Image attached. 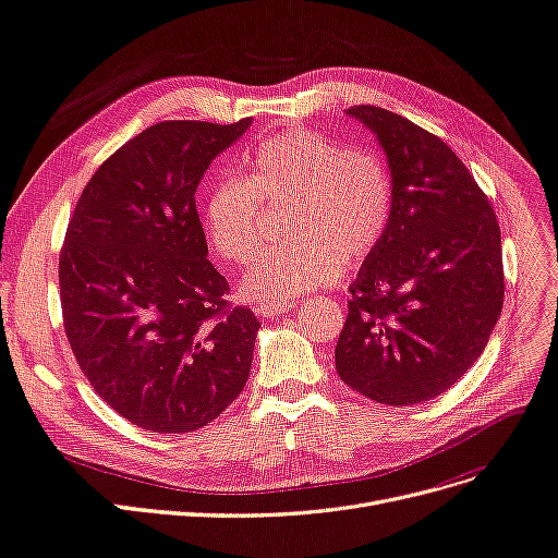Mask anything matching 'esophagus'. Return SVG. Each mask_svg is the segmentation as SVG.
I'll return each instance as SVG.
<instances>
[{
  "instance_id": "1",
  "label": "esophagus",
  "mask_w": 558,
  "mask_h": 558,
  "mask_svg": "<svg viewBox=\"0 0 558 558\" xmlns=\"http://www.w3.org/2000/svg\"><path fill=\"white\" fill-rule=\"evenodd\" d=\"M294 307H296V303H282V305L257 303L255 314H257V317H264V319H274V317H280V314H284V312H292Z\"/></svg>"
}]
</instances>
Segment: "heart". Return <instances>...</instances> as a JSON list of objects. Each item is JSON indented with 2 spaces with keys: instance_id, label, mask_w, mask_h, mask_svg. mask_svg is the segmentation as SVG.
<instances>
[{
  "instance_id": "1",
  "label": "heart",
  "mask_w": 558,
  "mask_h": 558,
  "mask_svg": "<svg viewBox=\"0 0 558 558\" xmlns=\"http://www.w3.org/2000/svg\"><path fill=\"white\" fill-rule=\"evenodd\" d=\"M292 203L287 228L294 234L264 251L241 280L257 303H294L332 284L347 264L367 259L392 214L385 163L367 150H347L319 132L292 128L266 136L248 155L246 173L216 180L203 203L211 248L246 264L266 230L264 205Z\"/></svg>"
}]
</instances>
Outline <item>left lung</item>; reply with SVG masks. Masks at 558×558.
<instances>
[{
	"label": "left lung",
	"mask_w": 558,
	"mask_h": 558,
	"mask_svg": "<svg viewBox=\"0 0 558 558\" xmlns=\"http://www.w3.org/2000/svg\"><path fill=\"white\" fill-rule=\"evenodd\" d=\"M387 155L392 214L349 287L339 378L385 405L447 392L486 349L504 305L495 209L449 145L374 105L347 111Z\"/></svg>",
	"instance_id": "obj_1"
}]
</instances>
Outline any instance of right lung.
<instances>
[{
	"mask_svg": "<svg viewBox=\"0 0 558 558\" xmlns=\"http://www.w3.org/2000/svg\"><path fill=\"white\" fill-rule=\"evenodd\" d=\"M163 120L93 173L59 257L63 328L118 415L150 433L207 426L241 395L259 322L207 259L196 189L248 130Z\"/></svg>",
	"mask_w": 558,
	"mask_h": 558,
	"instance_id": "obj_1",
	"label": "right lung"
}]
</instances>
